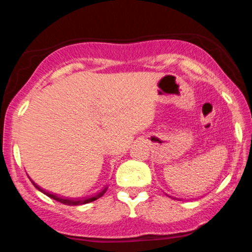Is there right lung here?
<instances>
[{"label": "right lung", "instance_id": "add662e5", "mask_svg": "<svg viewBox=\"0 0 252 252\" xmlns=\"http://www.w3.org/2000/svg\"><path fill=\"white\" fill-rule=\"evenodd\" d=\"M32 182H33L34 186H35L36 189L40 190V192H42L43 194L50 196V198L54 199V200L62 202V204H63V205H70V206H78V205H84V204H88V202L97 200V199H99L100 196H102L104 193H105L106 190H108V187H105V189H104L103 190H100V192L98 193V194H96L94 196H92V198H88V199H73V198H72L71 199V198H63V196H59V195H57V194H52V193L47 192V190L42 189L41 187L37 186L36 184H34V181H32Z\"/></svg>", "mask_w": 252, "mask_h": 252}]
</instances>
